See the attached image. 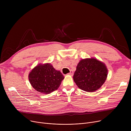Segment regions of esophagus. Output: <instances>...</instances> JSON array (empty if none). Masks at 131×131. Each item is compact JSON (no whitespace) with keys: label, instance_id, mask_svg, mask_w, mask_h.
Here are the masks:
<instances>
[{"label":"esophagus","instance_id":"obj_1","mask_svg":"<svg viewBox=\"0 0 131 131\" xmlns=\"http://www.w3.org/2000/svg\"><path fill=\"white\" fill-rule=\"evenodd\" d=\"M68 75H70V76H73V71H70V72L68 73Z\"/></svg>","mask_w":131,"mask_h":131}]
</instances>
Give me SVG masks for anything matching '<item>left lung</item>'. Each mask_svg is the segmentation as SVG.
<instances>
[{
	"label": "left lung",
	"instance_id": "8db88e82",
	"mask_svg": "<svg viewBox=\"0 0 131 131\" xmlns=\"http://www.w3.org/2000/svg\"><path fill=\"white\" fill-rule=\"evenodd\" d=\"M107 74L108 70L104 63L96 59H85L78 64L73 79L79 89L93 92L104 83Z\"/></svg>",
	"mask_w": 131,
	"mask_h": 131
}]
</instances>
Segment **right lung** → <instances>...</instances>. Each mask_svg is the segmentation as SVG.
<instances>
[{
  "label": "right lung",
  "instance_id": "right-lung-1",
  "mask_svg": "<svg viewBox=\"0 0 131 131\" xmlns=\"http://www.w3.org/2000/svg\"><path fill=\"white\" fill-rule=\"evenodd\" d=\"M28 79L31 86L44 94L57 90L64 77L60 71L55 70L50 63L38 64L29 72Z\"/></svg>",
  "mask_w": 131,
  "mask_h": 131
}]
</instances>
